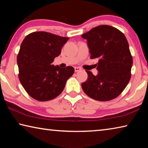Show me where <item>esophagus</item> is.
I'll use <instances>...</instances> for the list:
<instances>
[{
    "instance_id": "obj_1",
    "label": "esophagus",
    "mask_w": 148,
    "mask_h": 148,
    "mask_svg": "<svg viewBox=\"0 0 148 148\" xmlns=\"http://www.w3.org/2000/svg\"><path fill=\"white\" fill-rule=\"evenodd\" d=\"M81 70H82V69L79 68V67H75V68H74V71L76 72H79V71H81Z\"/></svg>"
}]
</instances>
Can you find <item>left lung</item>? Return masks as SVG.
Listing matches in <instances>:
<instances>
[{"mask_svg": "<svg viewBox=\"0 0 148 148\" xmlns=\"http://www.w3.org/2000/svg\"><path fill=\"white\" fill-rule=\"evenodd\" d=\"M87 41L91 59H98V74L86 71L88 79L82 84L87 96L99 101L116 98L129 84L131 77L132 57L128 42L114 27L102 25L82 34Z\"/></svg>", "mask_w": 148, "mask_h": 148, "instance_id": "1", "label": "left lung"}]
</instances>
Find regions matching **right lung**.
Listing matches in <instances>:
<instances>
[{
	"instance_id": "obj_1",
	"label": "right lung",
	"mask_w": 148,
	"mask_h": 148,
	"mask_svg": "<svg viewBox=\"0 0 148 148\" xmlns=\"http://www.w3.org/2000/svg\"><path fill=\"white\" fill-rule=\"evenodd\" d=\"M69 39L44 31L31 32L22 42L17 57L19 79L32 98L47 101L61 93L74 72L72 66L51 64Z\"/></svg>"
}]
</instances>
